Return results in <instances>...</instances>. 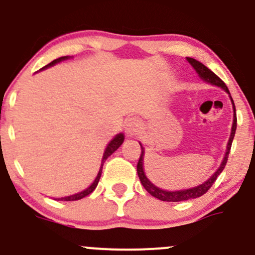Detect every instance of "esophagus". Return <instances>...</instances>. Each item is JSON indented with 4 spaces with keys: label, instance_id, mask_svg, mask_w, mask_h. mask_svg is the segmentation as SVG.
<instances>
[{
    "label": "esophagus",
    "instance_id": "esophagus-1",
    "mask_svg": "<svg viewBox=\"0 0 255 255\" xmlns=\"http://www.w3.org/2000/svg\"><path fill=\"white\" fill-rule=\"evenodd\" d=\"M140 129V121L135 117H132L126 123V134L128 136H135Z\"/></svg>",
    "mask_w": 255,
    "mask_h": 255
}]
</instances>
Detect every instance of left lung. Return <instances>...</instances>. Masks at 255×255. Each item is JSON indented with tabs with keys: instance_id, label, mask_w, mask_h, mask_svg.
<instances>
[{
	"instance_id": "1",
	"label": "left lung",
	"mask_w": 255,
	"mask_h": 255,
	"mask_svg": "<svg viewBox=\"0 0 255 255\" xmlns=\"http://www.w3.org/2000/svg\"><path fill=\"white\" fill-rule=\"evenodd\" d=\"M187 60H188V62L192 64L193 68H194L195 71H197V73L199 74L200 78L204 79L205 82L211 83V84H213V85H216V87L222 88V89L226 90V92L230 94L229 89H227V87H226V84H225V83L222 82V80L220 79L219 77L216 76L215 73H214V72H211L210 69L208 68V67H205L202 62H199V61L194 60V58L187 57ZM230 98H231V96H230ZM231 101H232V105H234V125H232L231 136H230L229 144H227V150H226V154H225L224 161H222L221 165H220L219 170L216 171V172L214 173V175L211 176L210 178L208 179V181L204 182V183H203V184H200V186L194 187V188H191V189H184V191H176V192H167V191H163V189H160V188H157V187H155L154 184H152L151 182H150L149 179L146 178L145 173H144V170H143L144 150H143V146L140 145L141 152H140V156H139L138 163H136V172H138V177H139V179H140V182H141V184H143V187L146 189V191L150 193V194L152 195V197L157 198V199L162 200V202H184V200H189V199H194V198L202 197V195H204L205 193L211 188V186H213V184L215 183V181H216V178H218V176L222 172V170H224L225 166H226L227 159H229L230 150H231L232 140H234V138H235L236 128H237V117H236V107H235V103H234V100H232V98H231Z\"/></svg>"
}]
</instances>
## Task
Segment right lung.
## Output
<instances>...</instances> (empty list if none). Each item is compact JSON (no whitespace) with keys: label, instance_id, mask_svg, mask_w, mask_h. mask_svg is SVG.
I'll list each match as a JSON object with an SVG mask.
<instances>
[{"label":"right lung","instance_id":"right-lung-1","mask_svg":"<svg viewBox=\"0 0 255 255\" xmlns=\"http://www.w3.org/2000/svg\"><path fill=\"white\" fill-rule=\"evenodd\" d=\"M67 58H68V56H63V57L56 58V60H53L52 62H50L49 64H47V66H45L44 68H47V67L53 66V64H55V63L60 62V61L67 60ZM44 68H42V69H44ZM123 140H125V135H123V134H117L114 139H112L111 141H110V144H109V145H107V148L105 150V154H104L100 171H99L98 176H96V178H95V181L93 182V184L89 187V188H87V189H85V191H83V192H80V193H77V194H74V195H69V197L60 198V199H58V200H64V202H71V200H79V199H82V198H84V197H87V195H89L90 193H92L94 189L96 188V186H98L99 179H100V177H101V172H103V166H104V163H105L106 159L110 156V155L112 154V152H115L117 149L120 148L121 144L123 143Z\"/></svg>","mask_w":255,"mask_h":255}]
</instances>
